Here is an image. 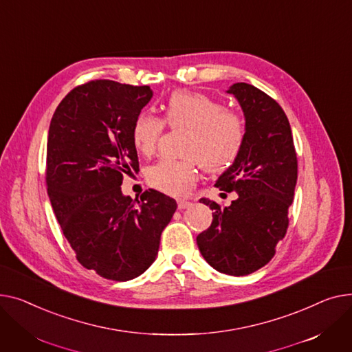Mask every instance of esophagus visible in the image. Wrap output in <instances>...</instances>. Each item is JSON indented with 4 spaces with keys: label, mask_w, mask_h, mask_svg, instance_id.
Listing matches in <instances>:
<instances>
[{
    "label": "esophagus",
    "mask_w": 352,
    "mask_h": 352,
    "mask_svg": "<svg viewBox=\"0 0 352 352\" xmlns=\"http://www.w3.org/2000/svg\"><path fill=\"white\" fill-rule=\"evenodd\" d=\"M190 206H192V201H189V200H184V199H180V200H177V209H179V210L189 209Z\"/></svg>",
    "instance_id": "obj_1"
}]
</instances>
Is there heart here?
<instances>
[{"label": "heart", "instance_id": "heart-1", "mask_svg": "<svg viewBox=\"0 0 352 352\" xmlns=\"http://www.w3.org/2000/svg\"><path fill=\"white\" fill-rule=\"evenodd\" d=\"M164 120L170 128L190 131L184 146L189 157L164 159L146 172L152 188L183 196L197 180L199 163L208 172H221L237 160L245 140V123L236 111L226 109L221 102L199 92L177 91L166 103ZM164 131V122L151 112L138 116L133 125V143L143 155H151Z\"/></svg>", "mask_w": 352, "mask_h": 352}]
</instances>
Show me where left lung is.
Masks as SVG:
<instances>
[{"mask_svg": "<svg viewBox=\"0 0 352 352\" xmlns=\"http://www.w3.org/2000/svg\"><path fill=\"white\" fill-rule=\"evenodd\" d=\"M227 94L239 100L245 119V140L237 160L216 182L239 196L227 208L213 200V221L197 236L201 256L229 276L257 272L276 254L288 227V208L297 183L293 133L278 103L258 88L237 82Z\"/></svg>", "mask_w": 352, "mask_h": 352, "instance_id": "8db88e82", "label": "left lung"}]
</instances>
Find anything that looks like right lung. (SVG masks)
I'll return each mask as SVG.
<instances>
[{
  "mask_svg": "<svg viewBox=\"0 0 352 352\" xmlns=\"http://www.w3.org/2000/svg\"><path fill=\"white\" fill-rule=\"evenodd\" d=\"M152 96L146 85L96 79L74 88L51 119L47 186L54 213L76 260L108 280L148 270L177 208L153 189L140 200L120 190L123 175L139 172L132 132Z\"/></svg>",
  "mask_w": 352,
  "mask_h": 352,
  "instance_id": "obj_1",
  "label": "right lung"
}]
</instances>
